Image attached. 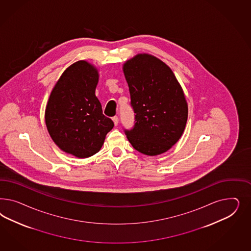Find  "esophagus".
<instances>
[{
    "mask_svg": "<svg viewBox=\"0 0 251 251\" xmlns=\"http://www.w3.org/2000/svg\"><path fill=\"white\" fill-rule=\"evenodd\" d=\"M112 121L114 122L115 126H117L118 125V123H119V118L117 117V116H115L112 118Z\"/></svg>",
    "mask_w": 251,
    "mask_h": 251,
    "instance_id": "34e87169",
    "label": "esophagus"
}]
</instances>
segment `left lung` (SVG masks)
Returning a JSON list of instances; mask_svg holds the SVG:
<instances>
[{"label": "left lung", "instance_id": "obj_1", "mask_svg": "<svg viewBox=\"0 0 251 251\" xmlns=\"http://www.w3.org/2000/svg\"><path fill=\"white\" fill-rule=\"evenodd\" d=\"M135 113L133 129H125L130 145L146 155L167 152L180 139L188 104L172 70L151 54H137L123 64Z\"/></svg>", "mask_w": 251, "mask_h": 251}]
</instances>
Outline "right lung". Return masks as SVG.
Masks as SVG:
<instances>
[{
  "instance_id": "obj_1",
  "label": "right lung",
  "mask_w": 251,
  "mask_h": 251,
  "mask_svg": "<svg viewBox=\"0 0 251 251\" xmlns=\"http://www.w3.org/2000/svg\"><path fill=\"white\" fill-rule=\"evenodd\" d=\"M99 70L86 61L73 63L54 85L45 110L46 126L63 152L86 158L99 152L114 123L96 97Z\"/></svg>"
}]
</instances>
